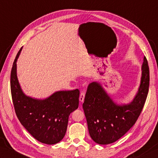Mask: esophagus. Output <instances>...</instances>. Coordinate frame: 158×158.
<instances>
[{
  "label": "esophagus",
  "instance_id": "34e87169",
  "mask_svg": "<svg viewBox=\"0 0 158 158\" xmlns=\"http://www.w3.org/2000/svg\"><path fill=\"white\" fill-rule=\"evenodd\" d=\"M85 92H81V94H80L79 101L81 102H83V101H84V98H85Z\"/></svg>",
  "mask_w": 158,
  "mask_h": 158
}]
</instances>
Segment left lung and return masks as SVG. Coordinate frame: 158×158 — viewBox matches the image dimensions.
Wrapping results in <instances>:
<instances>
[{"instance_id":"8db88e82","label":"left lung","mask_w":158,"mask_h":158,"mask_svg":"<svg viewBox=\"0 0 158 158\" xmlns=\"http://www.w3.org/2000/svg\"><path fill=\"white\" fill-rule=\"evenodd\" d=\"M138 92L131 103L117 106L99 83L88 85L83 108L89 134L99 144L113 143L123 136L136 122L143 109L149 87V69L146 57L142 66Z\"/></svg>"}]
</instances>
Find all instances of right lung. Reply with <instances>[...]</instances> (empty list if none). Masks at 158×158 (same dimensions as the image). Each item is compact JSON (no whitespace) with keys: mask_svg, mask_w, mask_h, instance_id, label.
Instances as JSON below:
<instances>
[{"mask_svg":"<svg viewBox=\"0 0 158 158\" xmlns=\"http://www.w3.org/2000/svg\"><path fill=\"white\" fill-rule=\"evenodd\" d=\"M22 48L11 71V92L15 114L21 124L37 140L47 144H56L66 134L70 113L79 107V90L59 91L44 100L27 97L22 91L16 75V61Z\"/></svg>","mask_w":158,"mask_h":158,"instance_id":"right-lung-1","label":"right lung"}]
</instances>
